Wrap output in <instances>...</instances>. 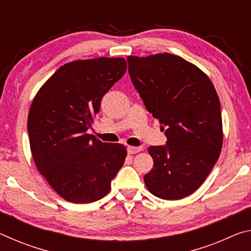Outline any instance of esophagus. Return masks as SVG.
<instances>
[{
    "label": "esophagus",
    "instance_id": "esophagus-1",
    "mask_svg": "<svg viewBox=\"0 0 251 251\" xmlns=\"http://www.w3.org/2000/svg\"><path fill=\"white\" fill-rule=\"evenodd\" d=\"M142 151H143L142 147H136V146L127 147V151H128V154H137V152Z\"/></svg>",
    "mask_w": 251,
    "mask_h": 251
}]
</instances>
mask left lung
Returning <instances> with one entry per match:
<instances>
[{
    "label": "left lung",
    "instance_id": "8db88e82",
    "mask_svg": "<svg viewBox=\"0 0 251 251\" xmlns=\"http://www.w3.org/2000/svg\"><path fill=\"white\" fill-rule=\"evenodd\" d=\"M136 90L167 136L151 146L154 167L144 176L147 189L167 201L185 198L202 185L223 147L220 101L207 74L169 53L128 56Z\"/></svg>",
    "mask_w": 251,
    "mask_h": 251
}]
</instances>
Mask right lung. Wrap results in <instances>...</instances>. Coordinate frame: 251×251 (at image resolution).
<instances>
[{"label":"right lung","mask_w":251,"mask_h":251,"mask_svg":"<svg viewBox=\"0 0 251 251\" xmlns=\"http://www.w3.org/2000/svg\"><path fill=\"white\" fill-rule=\"evenodd\" d=\"M126 69L123 57L66 63L33 99L27 131L34 163L67 201L90 203L103 198L124 165V145L101 143L87 129L100 112L103 96Z\"/></svg>","instance_id":"obj_1"}]
</instances>
